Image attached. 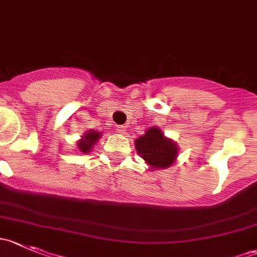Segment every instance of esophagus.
Here are the masks:
<instances>
[{"label": "esophagus", "instance_id": "obj_1", "mask_svg": "<svg viewBox=\"0 0 257 257\" xmlns=\"http://www.w3.org/2000/svg\"><path fill=\"white\" fill-rule=\"evenodd\" d=\"M115 128H116V132H118V133H120V134L125 133V126L124 125H116Z\"/></svg>", "mask_w": 257, "mask_h": 257}]
</instances>
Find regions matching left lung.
Returning a JSON list of instances; mask_svg holds the SVG:
<instances>
[{
    "label": "left lung",
    "instance_id": "left-lung-1",
    "mask_svg": "<svg viewBox=\"0 0 257 257\" xmlns=\"http://www.w3.org/2000/svg\"><path fill=\"white\" fill-rule=\"evenodd\" d=\"M136 149L153 169L170 167L178 155L177 145L165 138L158 128L148 129L143 137L137 139Z\"/></svg>",
    "mask_w": 257,
    "mask_h": 257
}]
</instances>
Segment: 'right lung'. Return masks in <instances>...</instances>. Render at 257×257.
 <instances>
[{"mask_svg": "<svg viewBox=\"0 0 257 257\" xmlns=\"http://www.w3.org/2000/svg\"><path fill=\"white\" fill-rule=\"evenodd\" d=\"M100 138V134L98 132L90 131L87 134H84L82 141L78 142V149L82 153H89L92 150V147L95 144V142Z\"/></svg>", "mask_w": 257, "mask_h": 257, "instance_id": "obj_1", "label": "right lung"}]
</instances>
